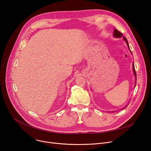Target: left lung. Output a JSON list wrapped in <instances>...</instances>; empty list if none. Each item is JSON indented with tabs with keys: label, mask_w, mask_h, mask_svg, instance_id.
I'll use <instances>...</instances> for the list:
<instances>
[{
	"label": "left lung",
	"mask_w": 151,
	"mask_h": 151,
	"mask_svg": "<svg viewBox=\"0 0 151 151\" xmlns=\"http://www.w3.org/2000/svg\"><path fill=\"white\" fill-rule=\"evenodd\" d=\"M113 35H114V36L115 37H117V38H121V37H123V34L121 32H119V30H117V29H114ZM124 40L126 42V43H127V46H128V47H129V49L130 50V47H129V43H128L127 40V38H126L125 37H124ZM130 52L132 53L131 51H130ZM133 70L134 74V75H135V77L137 78V73H136V71H135V69H134V63H133ZM125 108H126V106H125Z\"/></svg>",
	"instance_id": "1"
}]
</instances>
